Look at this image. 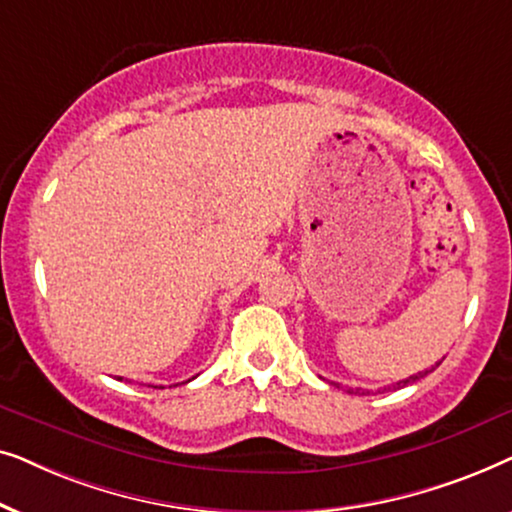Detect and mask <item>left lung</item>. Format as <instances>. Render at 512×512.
<instances>
[{
  "label": "left lung",
  "mask_w": 512,
  "mask_h": 512,
  "mask_svg": "<svg viewBox=\"0 0 512 512\" xmlns=\"http://www.w3.org/2000/svg\"><path fill=\"white\" fill-rule=\"evenodd\" d=\"M431 373V370H424V373H417V375H410L408 377V380H401V382H396L394 384V389L396 387H405V384H410V382H415V380H419V377H424V375H429ZM349 394H368V391H363V389H349Z\"/></svg>",
  "instance_id": "left-lung-1"
}]
</instances>
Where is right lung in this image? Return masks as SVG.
Returning <instances> with one entry per match:
<instances>
[{
	"label": "right lung",
	"instance_id": "add662e5",
	"mask_svg": "<svg viewBox=\"0 0 512 512\" xmlns=\"http://www.w3.org/2000/svg\"><path fill=\"white\" fill-rule=\"evenodd\" d=\"M118 380H123V377H118ZM160 389H163V387H160Z\"/></svg>",
	"mask_w": 512,
	"mask_h": 512
}]
</instances>
